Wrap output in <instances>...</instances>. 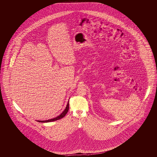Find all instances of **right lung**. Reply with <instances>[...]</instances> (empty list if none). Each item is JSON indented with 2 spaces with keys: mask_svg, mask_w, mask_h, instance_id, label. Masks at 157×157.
Listing matches in <instances>:
<instances>
[{
  "mask_svg": "<svg viewBox=\"0 0 157 157\" xmlns=\"http://www.w3.org/2000/svg\"><path fill=\"white\" fill-rule=\"evenodd\" d=\"M68 110H69V101L67 102V107L65 109V110L63 111L62 113H60L59 116H58L57 117L54 118H52V119H51V120H46V121H38L39 122H52V121H55L56 120H60V119L63 118L66 115V114L68 112Z\"/></svg>",
  "mask_w": 157,
  "mask_h": 157,
  "instance_id": "1",
  "label": "right lung"
}]
</instances>
